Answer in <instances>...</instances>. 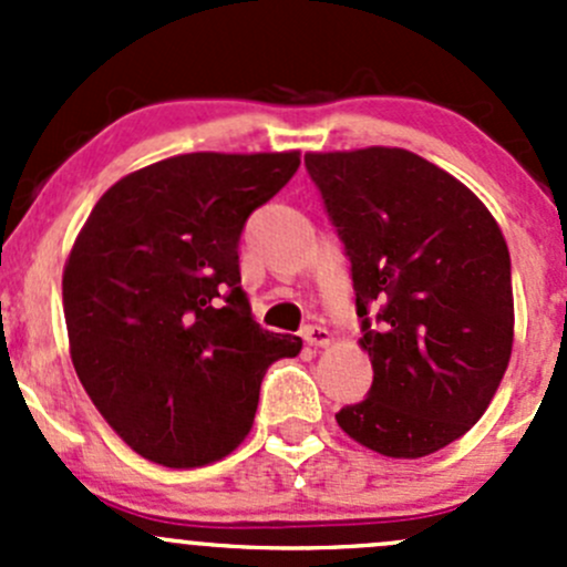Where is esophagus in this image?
<instances>
[{
	"mask_svg": "<svg viewBox=\"0 0 567 567\" xmlns=\"http://www.w3.org/2000/svg\"><path fill=\"white\" fill-rule=\"evenodd\" d=\"M301 337H305L307 346L312 348H326L331 342V334L326 326H305V329H301Z\"/></svg>",
	"mask_w": 567,
	"mask_h": 567,
	"instance_id": "34e87169",
	"label": "esophagus"
}]
</instances>
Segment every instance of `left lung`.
I'll list each match as a JSON object with an SVG mask.
<instances>
[{"instance_id": "obj_1", "label": "left lung", "mask_w": 567, "mask_h": 567, "mask_svg": "<svg viewBox=\"0 0 567 567\" xmlns=\"http://www.w3.org/2000/svg\"><path fill=\"white\" fill-rule=\"evenodd\" d=\"M305 164L346 244L373 362L368 398L337 425L386 458L436 453L485 414L511 362L505 236L461 181L403 147L307 153Z\"/></svg>"}]
</instances>
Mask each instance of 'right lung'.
<instances>
[{
	"label": "right lung",
	"instance_id": "obj_1",
	"mask_svg": "<svg viewBox=\"0 0 567 567\" xmlns=\"http://www.w3.org/2000/svg\"><path fill=\"white\" fill-rule=\"evenodd\" d=\"M288 153H186L120 177L62 274L68 342L101 416L142 458L194 468L230 455L268 364L301 351L251 318L238 241L299 169Z\"/></svg>",
	"mask_w": 567,
	"mask_h": 567
}]
</instances>
